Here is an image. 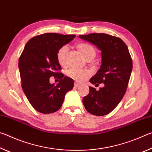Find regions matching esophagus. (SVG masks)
Here are the masks:
<instances>
[{"instance_id": "esophagus-1", "label": "esophagus", "mask_w": 152, "mask_h": 152, "mask_svg": "<svg viewBox=\"0 0 152 152\" xmlns=\"http://www.w3.org/2000/svg\"><path fill=\"white\" fill-rule=\"evenodd\" d=\"M80 86V84L78 83V82H75V83H74V86L75 87H78Z\"/></svg>"}]
</instances>
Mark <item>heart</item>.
<instances>
[{"instance_id":"b5f03b06","label":"heart","mask_w":152,"mask_h":152,"mask_svg":"<svg viewBox=\"0 0 152 152\" xmlns=\"http://www.w3.org/2000/svg\"><path fill=\"white\" fill-rule=\"evenodd\" d=\"M77 48L80 51L86 59L94 58L96 56V51L92 45L86 43H80L76 45ZM68 47L63 45L59 49L57 52V60L60 65L66 63V56L68 53ZM67 75L70 78L78 82H83L91 75V72L88 70H80V69L70 68L67 72Z\"/></svg>"}]
</instances>
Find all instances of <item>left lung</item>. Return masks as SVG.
Returning a JSON list of instances; mask_svg holds the SVG:
<instances>
[{"mask_svg":"<svg viewBox=\"0 0 152 152\" xmlns=\"http://www.w3.org/2000/svg\"><path fill=\"white\" fill-rule=\"evenodd\" d=\"M79 37L92 43L101 51V68L90 80L92 84H103L99 91L89 86L82 99L86 110L92 115L109 114L121 101L127 90L133 68L127 46L120 38L105 33L80 35Z\"/></svg>","mask_w":152,"mask_h":152,"instance_id":"obj_1","label":"left lung"}]
</instances>
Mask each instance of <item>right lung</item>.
Wrapping results in <instances>:
<instances>
[{
    "label": "right lung",
    "mask_w": 152,
    "mask_h": 152,
    "mask_svg": "<svg viewBox=\"0 0 152 152\" xmlns=\"http://www.w3.org/2000/svg\"><path fill=\"white\" fill-rule=\"evenodd\" d=\"M75 35L47 33L29 40L19 60L21 86L25 96L34 109L43 114L57 111L64 97L74 87V80L59 72L61 66L57 52L70 43ZM53 76L60 82L56 86L49 83Z\"/></svg>",
    "instance_id": "1"
}]
</instances>
